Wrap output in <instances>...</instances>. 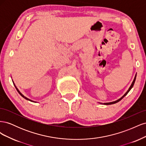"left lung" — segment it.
Returning <instances> with one entry per match:
<instances>
[{"label": "left lung", "instance_id": "left-lung-1", "mask_svg": "<svg viewBox=\"0 0 146 146\" xmlns=\"http://www.w3.org/2000/svg\"><path fill=\"white\" fill-rule=\"evenodd\" d=\"M136 75L135 76V78H134V80H133V82H132V83H131V86H130V88H129V89L128 90V91L125 92V94L123 95L122 98H121L120 99H118V100H116V101H114V102H108V103H104V105H111V104H116V103H117V102H119L121 100H122L123 98H124V97L129 93V92L130 91V90L132 88H133V85H134V83H135V80H136ZM100 104H102V103H100Z\"/></svg>", "mask_w": 146, "mask_h": 146}]
</instances>
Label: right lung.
I'll use <instances>...</instances> for the list:
<instances>
[{"label": "right lung", "mask_w": 146, "mask_h": 146, "mask_svg": "<svg viewBox=\"0 0 146 146\" xmlns=\"http://www.w3.org/2000/svg\"><path fill=\"white\" fill-rule=\"evenodd\" d=\"M13 84H14V85H15V88H16V90L17 91V92H19V94L22 96V97H23V98H24V99H25L26 100H30V101H31V102H34V101H32V100H30L29 99H28V98H26V97H25L23 94H22L21 93V92L19 91V90L18 89H17V87L15 86V83H13Z\"/></svg>", "instance_id": "right-lung-1"}]
</instances>
